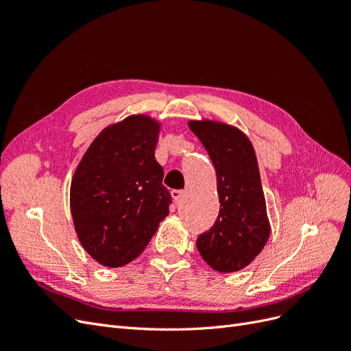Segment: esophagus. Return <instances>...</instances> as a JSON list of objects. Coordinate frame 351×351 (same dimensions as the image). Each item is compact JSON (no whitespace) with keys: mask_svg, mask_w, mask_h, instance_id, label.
Returning <instances> with one entry per match:
<instances>
[{"mask_svg":"<svg viewBox=\"0 0 351 351\" xmlns=\"http://www.w3.org/2000/svg\"><path fill=\"white\" fill-rule=\"evenodd\" d=\"M183 195H184L183 190H171V196H173L176 204H180V202H182Z\"/></svg>","mask_w":351,"mask_h":351,"instance_id":"esophagus-1","label":"esophagus"}]
</instances>
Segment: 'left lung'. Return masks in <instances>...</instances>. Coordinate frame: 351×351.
<instances>
[{
    "label": "left lung",
    "mask_w": 351,
    "mask_h": 351,
    "mask_svg": "<svg viewBox=\"0 0 351 351\" xmlns=\"http://www.w3.org/2000/svg\"><path fill=\"white\" fill-rule=\"evenodd\" d=\"M217 171L219 214L196 240L200 256L218 272H236L258 256L271 232L258 159L249 137L219 121H189Z\"/></svg>",
    "instance_id": "8db88e82"
}]
</instances>
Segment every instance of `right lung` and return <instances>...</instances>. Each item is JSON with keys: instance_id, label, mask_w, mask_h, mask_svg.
<instances>
[{"instance_id": "obj_1", "label": "right lung", "mask_w": 351, "mask_h": 351, "mask_svg": "<svg viewBox=\"0 0 351 351\" xmlns=\"http://www.w3.org/2000/svg\"><path fill=\"white\" fill-rule=\"evenodd\" d=\"M158 121L130 115L88 147L70 187V209L83 249L119 268L145 250L169 212L171 195L155 159Z\"/></svg>"}]
</instances>
